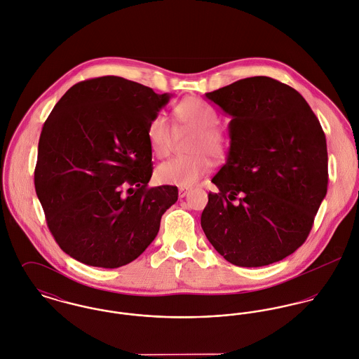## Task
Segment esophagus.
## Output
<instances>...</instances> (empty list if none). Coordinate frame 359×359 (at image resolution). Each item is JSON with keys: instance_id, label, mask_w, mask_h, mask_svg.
Segmentation results:
<instances>
[{"instance_id": "obj_1", "label": "esophagus", "mask_w": 359, "mask_h": 359, "mask_svg": "<svg viewBox=\"0 0 359 359\" xmlns=\"http://www.w3.org/2000/svg\"><path fill=\"white\" fill-rule=\"evenodd\" d=\"M189 193H190V190H189V189H183V187H182V189H179V197H180V198H184Z\"/></svg>"}]
</instances>
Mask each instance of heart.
I'll use <instances>...</instances> for the list:
<instances>
[{
    "label": "heart",
    "mask_w": 359,
    "mask_h": 359,
    "mask_svg": "<svg viewBox=\"0 0 359 359\" xmlns=\"http://www.w3.org/2000/svg\"><path fill=\"white\" fill-rule=\"evenodd\" d=\"M175 117L182 129L193 132L189 157H176L162 162L157 168V177L165 184L191 187L210 170V158H222L227 150V136L216 128L219 117L208 103L187 97L175 107ZM173 129L165 114H156L147 125V140L151 151L166 157L173 146Z\"/></svg>",
    "instance_id": "heart-1"
}]
</instances>
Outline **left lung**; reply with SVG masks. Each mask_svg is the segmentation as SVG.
Returning a JSON list of instances; mask_svg holds the SVG:
<instances>
[{
	"mask_svg": "<svg viewBox=\"0 0 359 359\" xmlns=\"http://www.w3.org/2000/svg\"><path fill=\"white\" fill-rule=\"evenodd\" d=\"M205 96L231 121L227 160L212 179L219 193H209L201 227L231 264L279 262L304 243L327 191L318 118L296 89L270 77L239 80Z\"/></svg>",
	"mask_w": 359,
	"mask_h": 359,
	"instance_id": "1",
	"label": "left lung"
}]
</instances>
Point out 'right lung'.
<instances>
[{"label": "right lung", "mask_w": 359, "mask_h": 359, "mask_svg": "<svg viewBox=\"0 0 359 359\" xmlns=\"http://www.w3.org/2000/svg\"><path fill=\"white\" fill-rule=\"evenodd\" d=\"M172 95L114 76L73 85L45 121L34 172L57 245L83 264L117 269L154 241L177 187L149 189L147 125Z\"/></svg>", "instance_id": "obj_1"}]
</instances>
